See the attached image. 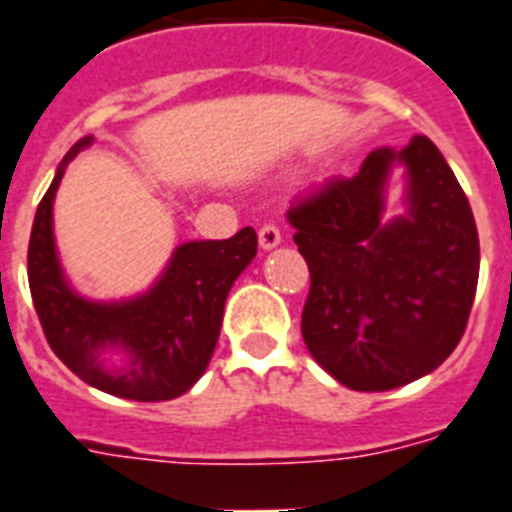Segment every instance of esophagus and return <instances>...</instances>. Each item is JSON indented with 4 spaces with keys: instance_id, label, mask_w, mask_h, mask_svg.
I'll list each match as a JSON object with an SVG mask.
<instances>
[{
    "instance_id": "obj_1",
    "label": "esophagus",
    "mask_w": 512,
    "mask_h": 512,
    "mask_svg": "<svg viewBox=\"0 0 512 512\" xmlns=\"http://www.w3.org/2000/svg\"><path fill=\"white\" fill-rule=\"evenodd\" d=\"M259 243H261V248H266V251L282 243V233H279V227L274 225V222H264V225H261Z\"/></svg>"
}]
</instances>
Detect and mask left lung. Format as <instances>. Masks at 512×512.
<instances>
[{"label": "left lung", "mask_w": 512, "mask_h": 512, "mask_svg": "<svg viewBox=\"0 0 512 512\" xmlns=\"http://www.w3.org/2000/svg\"><path fill=\"white\" fill-rule=\"evenodd\" d=\"M393 162L410 170V214L381 223ZM310 272L303 339L352 391H388L443 365L469 323L479 235L461 183L427 137L373 150L287 212Z\"/></svg>", "instance_id": "obj_1"}]
</instances>
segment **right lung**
<instances>
[{"label": "right lung", "mask_w": 512, "mask_h": 512, "mask_svg": "<svg viewBox=\"0 0 512 512\" xmlns=\"http://www.w3.org/2000/svg\"><path fill=\"white\" fill-rule=\"evenodd\" d=\"M93 144L85 137L61 160L38 204L28 246V282L48 347L77 378L131 401H168L189 391L207 370L220 336L227 292L259 248L253 227L227 240L178 246L168 269L147 295L126 303H90L69 290L51 230V209L64 168ZM121 346L126 371L102 368L99 352Z\"/></svg>", "instance_id": "add662e5"}]
</instances>
